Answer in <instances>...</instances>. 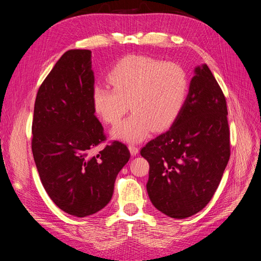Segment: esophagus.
Returning a JSON list of instances; mask_svg holds the SVG:
<instances>
[{
  "mask_svg": "<svg viewBox=\"0 0 261 261\" xmlns=\"http://www.w3.org/2000/svg\"><path fill=\"white\" fill-rule=\"evenodd\" d=\"M129 150H130V152H131L132 155H136L140 151V148L138 146H135L134 144H130L129 145Z\"/></svg>",
  "mask_w": 261,
  "mask_h": 261,
  "instance_id": "1",
  "label": "esophagus"
}]
</instances>
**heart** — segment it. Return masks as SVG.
<instances>
[{"instance_id":"b5f03b06","label":"heart","mask_w":261,"mask_h":261,"mask_svg":"<svg viewBox=\"0 0 261 261\" xmlns=\"http://www.w3.org/2000/svg\"><path fill=\"white\" fill-rule=\"evenodd\" d=\"M107 79L112 88L92 89L94 111L105 122L116 125L130 106L133 113L112 131L114 138L127 142L144 140L151 129L169 127L181 113L188 91L181 65L139 55L119 60Z\"/></svg>"}]
</instances>
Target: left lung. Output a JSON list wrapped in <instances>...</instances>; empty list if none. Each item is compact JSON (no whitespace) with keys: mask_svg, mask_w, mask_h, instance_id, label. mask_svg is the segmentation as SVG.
<instances>
[{"mask_svg":"<svg viewBox=\"0 0 261 261\" xmlns=\"http://www.w3.org/2000/svg\"><path fill=\"white\" fill-rule=\"evenodd\" d=\"M148 196L163 214L184 219L202 211L220 184L230 155L225 96L206 64L197 66L181 113L142 148Z\"/></svg>","mask_w":261,"mask_h":261,"instance_id":"obj_1","label":"left lung"}]
</instances>
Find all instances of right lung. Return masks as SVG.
I'll list each match as a JSON object with an SVG mask.
<instances>
[{
  "instance_id": "add662e5",
  "label": "right lung",
  "mask_w": 261,
  "mask_h": 261,
  "mask_svg": "<svg viewBox=\"0 0 261 261\" xmlns=\"http://www.w3.org/2000/svg\"><path fill=\"white\" fill-rule=\"evenodd\" d=\"M91 50L65 51L40 86L35 101L32 150L42 185L68 215L87 217L102 210L116 176L130 159L125 144L107 139L92 103Z\"/></svg>"
}]
</instances>
